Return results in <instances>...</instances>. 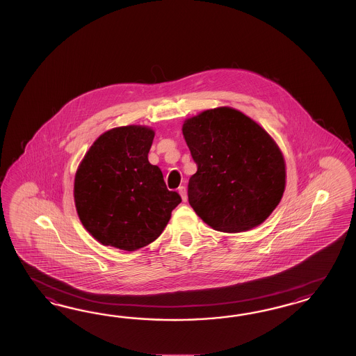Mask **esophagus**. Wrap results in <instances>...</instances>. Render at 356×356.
Wrapping results in <instances>:
<instances>
[{"instance_id":"esophagus-1","label":"esophagus","mask_w":356,"mask_h":356,"mask_svg":"<svg viewBox=\"0 0 356 356\" xmlns=\"http://www.w3.org/2000/svg\"><path fill=\"white\" fill-rule=\"evenodd\" d=\"M179 193H180L184 202H185V201H186V189H185V186H180V188H179Z\"/></svg>"}]
</instances>
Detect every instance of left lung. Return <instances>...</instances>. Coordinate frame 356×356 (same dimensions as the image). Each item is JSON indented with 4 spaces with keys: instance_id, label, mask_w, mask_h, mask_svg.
Returning a JSON list of instances; mask_svg holds the SVG:
<instances>
[{
    "instance_id": "obj_1",
    "label": "left lung",
    "mask_w": 356,
    "mask_h": 356,
    "mask_svg": "<svg viewBox=\"0 0 356 356\" xmlns=\"http://www.w3.org/2000/svg\"><path fill=\"white\" fill-rule=\"evenodd\" d=\"M183 134L197 164L188 184L195 214L222 232L261 225L286 185L283 155L268 131L240 111L219 107L185 120Z\"/></svg>"
}]
</instances>
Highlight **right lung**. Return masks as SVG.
Returning <instances> with one entry per match:
<instances>
[{"label":"right lung","instance_id":"right-lung-1","mask_svg":"<svg viewBox=\"0 0 356 356\" xmlns=\"http://www.w3.org/2000/svg\"><path fill=\"white\" fill-rule=\"evenodd\" d=\"M154 130L129 125L108 130L79 164L74 180L76 213L103 245L136 250L161 236L181 197L167 189L147 159Z\"/></svg>","mask_w":356,"mask_h":356}]
</instances>
